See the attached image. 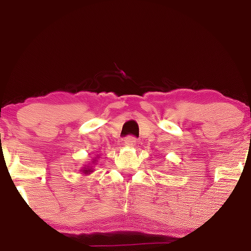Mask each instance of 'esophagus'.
Returning a JSON list of instances; mask_svg holds the SVG:
<instances>
[{
  "label": "esophagus",
  "instance_id": "1",
  "mask_svg": "<svg viewBox=\"0 0 251 251\" xmlns=\"http://www.w3.org/2000/svg\"><path fill=\"white\" fill-rule=\"evenodd\" d=\"M125 145L126 148H133L136 145V138L135 137H126L125 139Z\"/></svg>",
  "mask_w": 251,
  "mask_h": 251
}]
</instances>
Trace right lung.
Listing matches in <instances>:
<instances>
[{"label": "right lung", "mask_w": 251, "mask_h": 251, "mask_svg": "<svg viewBox=\"0 0 251 251\" xmlns=\"http://www.w3.org/2000/svg\"><path fill=\"white\" fill-rule=\"evenodd\" d=\"M98 159H99V155H97V157L94 158L92 161L84 166V167L80 169V172H82V173L85 174V175H89L91 173H93V169H94L93 167H94V165H96V162L98 161Z\"/></svg>", "instance_id": "obj_1"}]
</instances>
